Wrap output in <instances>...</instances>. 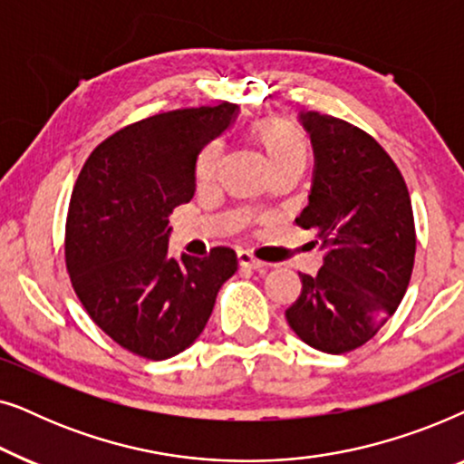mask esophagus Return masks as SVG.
I'll return each instance as SVG.
<instances>
[{"instance_id": "34e87169", "label": "esophagus", "mask_w": 464, "mask_h": 464, "mask_svg": "<svg viewBox=\"0 0 464 464\" xmlns=\"http://www.w3.org/2000/svg\"><path fill=\"white\" fill-rule=\"evenodd\" d=\"M238 266L240 268H251V270H262L264 268V262H259V259H256L251 256L249 251H238Z\"/></svg>"}]
</instances>
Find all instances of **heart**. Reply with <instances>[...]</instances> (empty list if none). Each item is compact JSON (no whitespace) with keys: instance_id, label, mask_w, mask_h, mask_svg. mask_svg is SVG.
<instances>
[{"instance_id":"obj_1","label":"heart","mask_w":464,"mask_h":464,"mask_svg":"<svg viewBox=\"0 0 464 464\" xmlns=\"http://www.w3.org/2000/svg\"><path fill=\"white\" fill-rule=\"evenodd\" d=\"M253 141L259 145L262 154L268 162V169L287 167V164H300L304 167L308 160V139L294 122L283 118H266L251 126ZM219 164V145L208 143L198 154L196 160V179L205 183L211 179Z\"/></svg>"}]
</instances>
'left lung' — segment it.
I'll list each match as a JSON object with an SVG mask.
<instances>
[{"instance_id":"obj_1","label":"left lung","mask_w":464,"mask_h":464,"mask_svg":"<svg viewBox=\"0 0 464 464\" xmlns=\"http://www.w3.org/2000/svg\"><path fill=\"white\" fill-rule=\"evenodd\" d=\"M300 122L314 151L308 205L295 224L325 251L316 276L300 275L287 308L297 338L329 354L363 346L391 319L410 285L414 213L401 173L365 130L319 111Z\"/></svg>"}]
</instances>
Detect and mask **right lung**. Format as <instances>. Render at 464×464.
Returning <instances> with one entry per match:
<instances>
[{"label":"right lung","instance_id":"1","mask_svg":"<svg viewBox=\"0 0 464 464\" xmlns=\"http://www.w3.org/2000/svg\"><path fill=\"white\" fill-rule=\"evenodd\" d=\"M238 107H192L145 118L97 145L75 181L65 226V262L91 319L139 357H175L205 329L237 253L169 256L175 207L196 189L202 148Z\"/></svg>","mask_w":464,"mask_h":464}]
</instances>
